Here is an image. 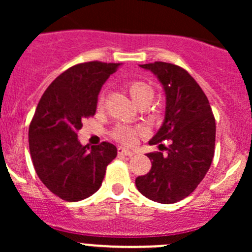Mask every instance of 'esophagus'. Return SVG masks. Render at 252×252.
I'll list each match as a JSON object with an SVG mask.
<instances>
[{
  "label": "esophagus",
  "instance_id": "34e87169",
  "mask_svg": "<svg viewBox=\"0 0 252 252\" xmlns=\"http://www.w3.org/2000/svg\"><path fill=\"white\" fill-rule=\"evenodd\" d=\"M118 155H123V156H133L134 152L130 151L128 149H124V147H118Z\"/></svg>",
  "mask_w": 252,
  "mask_h": 252
}]
</instances>
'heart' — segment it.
I'll list each match as a JSON object with an SVG mask.
<instances>
[{
  "mask_svg": "<svg viewBox=\"0 0 252 252\" xmlns=\"http://www.w3.org/2000/svg\"><path fill=\"white\" fill-rule=\"evenodd\" d=\"M126 90L129 95L133 98L134 102L138 106H147L152 101L155 96V90L149 83L142 80H130L126 83ZM103 105V95L98 98V106ZM141 130L139 128H133L128 126H118L112 133V136L124 145H133L135 144L136 138Z\"/></svg>",
  "mask_w": 252,
  "mask_h": 252,
  "instance_id": "heart-1",
  "label": "heart"
}]
</instances>
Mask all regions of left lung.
Segmentation results:
<instances>
[{
	"instance_id": "obj_1",
	"label": "left lung",
	"mask_w": 252,
	"mask_h": 252,
	"mask_svg": "<svg viewBox=\"0 0 252 252\" xmlns=\"http://www.w3.org/2000/svg\"><path fill=\"white\" fill-rule=\"evenodd\" d=\"M140 67L158 79L166 95L164 121L149 144H172L167 155L147 154L152 167L136 178L135 185L152 201L174 204L189 196L210 169L215 155V117L205 93L187 70L164 62Z\"/></svg>"
}]
</instances>
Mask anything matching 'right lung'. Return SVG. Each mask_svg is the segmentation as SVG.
Listing matches in <instances>:
<instances>
[{"label":"right lung","instance_id":"add662e5","mask_svg":"<svg viewBox=\"0 0 252 252\" xmlns=\"http://www.w3.org/2000/svg\"><path fill=\"white\" fill-rule=\"evenodd\" d=\"M121 63L86 62L63 72L46 89L29 126V150L40 180L69 202L95 194L117 156L107 141L89 147L78 140L84 121L95 114L98 94Z\"/></svg>","mask_w":252,"mask_h":252}]
</instances>
